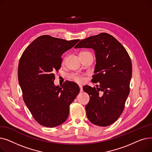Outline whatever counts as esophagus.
<instances>
[{"instance_id": "34e87169", "label": "esophagus", "mask_w": 152, "mask_h": 152, "mask_svg": "<svg viewBox=\"0 0 152 152\" xmlns=\"http://www.w3.org/2000/svg\"><path fill=\"white\" fill-rule=\"evenodd\" d=\"M79 88H80V92H82L83 91V86H81V85H79Z\"/></svg>"}]
</instances>
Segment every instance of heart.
Here are the masks:
<instances>
[{
  "label": "heart",
  "mask_w": 152,
  "mask_h": 152,
  "mask_svg": "<svg viewBox=\"0 0 152 152\" xmlns=\"http://www.w3.org/2000/svg\"><path fill=\"white\" fill-rule=\"evenodd\" d=\"M81 53H84V52H81ZM69 79H71V80H73L77 83H83L84 81V78L82 76L79 75V74L77 73H73L69 75Z\"/></svg>",
  "instance_id": "obj_1"
}]
</instances>
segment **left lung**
I'll list each match as a JSON object with an SVG mask.
<instances>
[{
	"label": "left lung",
	"instance_id": "left-lung-1",
	"mask_svg": "<svg viewBox=\"0 0 152 152\" xmlns=\"http://www.w3.org/2000/svg\"><path fill=\"white\" fill-rule=\"evenodd\" d=\"M83 47L95 51V75L92 81L100 84L97 88L83 87L90 97L86 106V115L94 124L108 126L117 120L124 108L130 91L132 62L123 45L108 33L87 37L75 48Z\"/></svg>",
	"mask_w": 152,
	"mask_h": 152
}]
</instances>
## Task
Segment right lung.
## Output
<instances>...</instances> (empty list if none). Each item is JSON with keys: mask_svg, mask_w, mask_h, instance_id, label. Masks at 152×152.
I'll use <instances>...</instances> for the list:
<instances>
[{"mask_svg": "<svg viewBox=\"0 0 152 152\" xmlns=\"http://www.w3.org/2000/svg\"><path fill=\"white\" fill-rule=\"evenodd\" d=\"M79 41L41 36L28 46L20 58L18 78L23 100L35 120L43 126L53 127L65 122L69 105L79 92L74 82L64 83L62 86L53 83L62 54Z\"/></svg>", "mask_w": 152, "mask_h": 152, "instance_id": "obj_1", "label": "right lung"}]
</instances>
